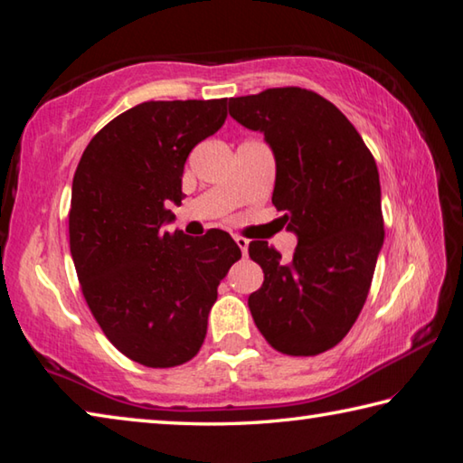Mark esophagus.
Instances as JSON below:
<instances>
[{
  "instance_id": "esophagus-1",
  "label": "esophagus",
  "mask_w": 463,
  "mask_h": 463,
  "mask_svg": "<svg viewBox=\"0 0 463 463\" xmlns=\"http://www.w3.org/2000/svg\"><path fill=\"white\" fill-rule=\"evenodd\" d=\"M233 241H236L238 248L241 250V254H248V246H250V241H248L246 238H241V236H233Z\"/></svg>"
}]
</instances>
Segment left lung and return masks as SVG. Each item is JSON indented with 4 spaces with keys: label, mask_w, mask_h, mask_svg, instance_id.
Returning <instances> with one entry per match:
<instances>
[{
    "label": "left lung",
    "mask_w": 463,
    "mask_h": 463,
    "mask_svg": "<svg viewBox=\"0 0 463 463\" xmlns=\"http://www.w3.org/2000/svg\"><path fill=\"white\" fill-rule=\"evenodd\" d=\"M230 115L264 133L277 164L272 204L298 236L289 262L267 241L250 244L264 283L248 307L279 353L320 354L346 336L367 299L383 246L380 172L351 120L309 90L230 98Z\"/></svg>",
    "instance_id": "8db88e82"
}]
</instances>
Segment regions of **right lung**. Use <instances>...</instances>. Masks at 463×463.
<instances>
[{"mask_svg":"<svg viewBox=\"0 0 463 463\" xmlns=\"http://www.w3.org/2000/svg\"><path fill=\"white\" fill-rule=\"evenodd\" d=\"M222 100L143 102L88 143L71 186L70 248L106 338L146 367L191 361L217 287L240 260L225 232L191 238L162 227L178 204L184 162L227 118Z\"/></svg>","mask_w":463,"mask_h":463,"instance_id":"add662e5","label":"right lung"}]
</instances>
